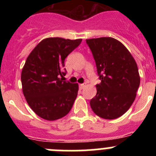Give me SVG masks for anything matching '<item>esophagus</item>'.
Segmentation results:
<instances>
[{
	"label": "esophagus",
	"instance_id": "34e87169",
	"mask_svg": "<svg viewBox=\"0 0 156 156\" xmlns=\"http://www.w3.org/2000/svg\"><path fill=\"white\" fill-rule=\"evenodd\" d=\"M84 87H85V84H79V88L81 90H82L83 88H84Z\"/></svg>",
	"mask_w": 156,
	"mask_h": 156
}]
</instances>
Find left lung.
Here are the masks:
<instances>
[{
  "label": "left lung",
  "instance_id": "left-lung-1",
  "mask_svg": "<svg viewBox=\"0 0 156 156\" xmlns=\"http://www.w3.org/2000/svg\"><path fill=\"white\" fill-rule=\"evenodd\" d=\"M95 60L100 84L90 101L97 115L105 119L120 117L136 97L140 78L137 66L128 50L112 37L87 39Z\"/></svg>",
  "mask_w": 156,
  "mask_h": 156
}]
</instances>
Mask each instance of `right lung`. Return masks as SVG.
Returning <instances> with one entry per match:
<instances>
[{
	"instance_id": "obj_1",
	"label": "right lung",
	"mask_w": 156,
	"mask_h": 156,
	"mask_svg": "<svg viewBox=\"0 0 156 156\" xmlns=\"http://www.w3.org/2000/svg\"><path fill=\"white\" fill-rule=\"evenodd\" d=\"M82 39L49 37L31 52L22 71L23 92L28 104L38 116L48 121L61 119L72 108L78 84L62 81L66 75L65 59Z\"/></svg>"
}]
</instances>
